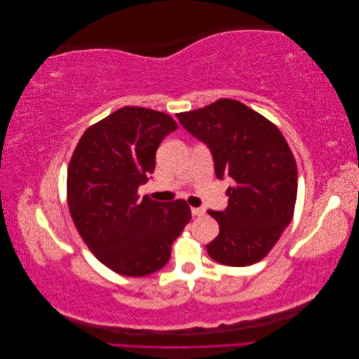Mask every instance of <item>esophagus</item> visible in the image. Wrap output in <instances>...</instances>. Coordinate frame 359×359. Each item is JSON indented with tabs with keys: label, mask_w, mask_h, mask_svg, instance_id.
<instances>
[{
	"label": "esophagus",
	"mask_w": 359,
	"mask_h": 359,
	"mask_svg": "<svg viewBox=\"0 0 359 359\" xmlns=\"http://www.w3.org/2000/svg\"><path fill=\"white\" fill-rule=\"evenodd\" d=\"M191 214L196 217H201L205 214V208H191Z\"/></svg>",
	"instance_id": "obj_1"
}]
</instances>
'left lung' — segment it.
<instances>
[{"mask_svg": "<svg viewBox=\"0 0 359 359\" xmlns=\"http://www.w3.org/2000/svg\"><path fill=\"white\" fill-rule=\"evenodd\" d=\"M182 127L208 145L219 180L229 177V205L208 210L220 226L206 250L215 262L248 266L264 259L292 222L297 161L276 124L244 103L220 99L177 115Z\"/></svg>", "mask_w": 359, "mask_h": 359, "instance_id": "1", "label": "left lung"}]
</instances>
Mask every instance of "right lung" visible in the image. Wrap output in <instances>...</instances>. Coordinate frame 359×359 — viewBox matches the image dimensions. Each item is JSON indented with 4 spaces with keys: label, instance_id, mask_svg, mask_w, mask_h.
<instances>
[{
    "label": "right lung",
    "instance_id": "right-lung-1",
    "mask_svg": "<svg viewBox=\"0 0 359 359\" xmlns=\"http://www.w3.org/2000/svg\"><path fill=\"white\" fill-rule=\"evenodd\" d=\"M177 128L168 114L126 106L86 128L74 148L70 215L93 255L116 274L144 277L165 266L191 219L186 201L160 203L137 194L154 172L160 142Z\"/></svg>",
    "mask_w": 359,
    "mask_h": 359
}]
</instances>
